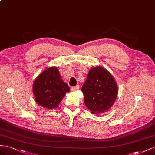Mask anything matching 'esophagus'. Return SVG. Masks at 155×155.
<instances>
[{"mask_svg":"<svg viewBox=\"0 0 155 155\" xmlns=\"http://www.w3.org/2000/svg\"><path fill=\"white\" fill-rule=\"evenodd\" d=\"M79 86H73L71 87V91H77L78 90Z\"/></svg>","mask_w":155,"mask_h":155,"instance_id":"esophagus-1","label":"esophagus"}]
</instances>
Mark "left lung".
<instances>
[{
  "instance_id": "1",
  "label": "left lung",
  "mask_w": 155,
  "mask_h": 155,
  "mask_svg": "<svg viewBox=\"0 0 155 155\" xmlns=\"http://www.w3.org/2000/svg\"><path fill=\"white\" fill-rule=\"evenodd\" d=\"M84 102L91 113L107 112L117 95V86L112 74L101 67L91 68L82 86Z\"/></svg>"
}]
</instances>
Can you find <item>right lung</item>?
I'll return each mask as SVG.
<instances>
[{
    "label": "right lung",
    "instance_id": "obj_1",
    "mask_svg": "<svg viewBox=\"0 0 155 155\" xmlns=\"http://www.w3.org/2000/svg\"><path fill=\"white\" fill-rule=\"evenodd\" d=\"M69 90L68 84L61 81L58 69L55 67L47 68L43 71L35 80L33 85L37 103L48 109L58 107Z\"/></svg>",
    "mask_w": 155,
    "mask_h": 155
}]
</instances>
